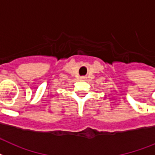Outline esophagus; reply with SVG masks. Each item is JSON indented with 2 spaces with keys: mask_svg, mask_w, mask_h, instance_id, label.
Returning <instances> with one entry per match:
<instances>
[{
  "mask_svg": "<svg viewBox=\"0 0 155 155\" xmlns=\"http://www.w3.org/2000/svg\"><path fill=\"white\" fill-rule=\"evenodd\" d=\"M85 79H86V77H84V76H82V77H80V80H84Z\"/></svg>",
  "mask_w": 155,
  "mask_h": 155,
  "instance_id": "1",
  "label": "esophagus"
}]
</instances>
